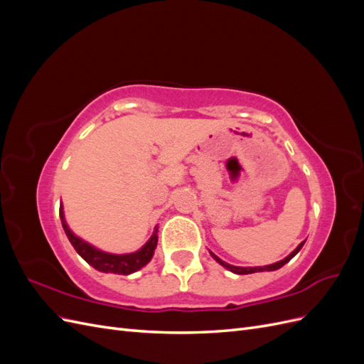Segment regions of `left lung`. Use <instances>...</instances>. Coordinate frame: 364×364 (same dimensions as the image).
Listing matches in <instances>:
<instances>
[{"instance_id": "1", "label": "left lung", "mask_w": 364, "mask_h": 364, "mask_svg": "<svg viewBox=\"0 0 364 364\" xmlns=\"http://www.w3.org/2000/svg\"><path fill=\"white\" fill-rule=\"evenodd\" d=\"M304 243L305 241H302V243L297 246L290 255L287 257V258H284L282 261H279V262H274V264H270V266H264V267H237V266H232V264H228L226 261H223V259H220L217 255H214V253L211 252V255H213V258L217 261V262H220L222 264L223 267H226L228 270H230V272H234V273H237V274H249V273H257V272H272V270H278V269H281L284 264H287L297 252H299L301 249H302V246H304Z\"/></svg>"}]
</instances>
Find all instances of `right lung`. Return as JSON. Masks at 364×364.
Instances as JSON below:
<instances>
[{"mask_svg": "<svg viewBox=\"0 0 364 364\" xmlns=\"http://www.w3.org/2000/svg\"><path fill=\"white\" fill-rule=\"evenodd\" d=\"M59 214H60V220H62V226H63L65 234H67L70 243L73 245L75 252L79 253V255L87 264H90V266H92L98 272L118 273V274H130V273L139 270L141 267H144L146 264L151 259L153 252H155V249H156V245H158V229H155V232H153L150 240L138 252L127 253V255H112V253L102 252V250L95 249L94 246L85 243L82 238L75 237L71 232L67 222H65L62 206H60Z\"/></svg>", "mask_w": 364, "mask_h": 364, "instance_id": "right-lung-1", "label": "right lung"}]
</instances>
